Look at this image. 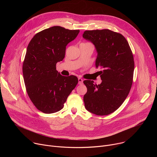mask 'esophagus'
Wrapping results in <instances>:
<instances>
[{
  "label": "esophagus",
  "instance_id": "obj_1",
  "mask_svg": "<svg viewBox=\"0 0 157 157\" xmlns=\"http://www.w3.org/2000/svg\"><path fill=\"white\" fill-rule=\"evenodd\" d=\"M83 82V80L81 78H78V84H82Z\"/></svg>",
  "mask_w": 157,
  "mask_h": 157
}]
</instances>
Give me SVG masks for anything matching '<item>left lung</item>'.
Returning <instances> with one entry per match:
<instances>
[{
  "label": "left lung",
  "mask_w": 157,
  "mask_h": 157,
  "mask_svg": "<svg viewBox=\"0 0 157 157\" xmlns=\"http://www.w3.org/2000/svg\"><path fill=\"white\" fill-rule=\"evenodd\" d=\"M82 37L92 42L98 53L96 67L102 82L85 80L86 109L98 116L114 113L124 102L132 87L134 61L128 41L121 33L108 29L86 30Z\"/></svg>",
  "instance_id": "8db88e82"
}]
</instances>
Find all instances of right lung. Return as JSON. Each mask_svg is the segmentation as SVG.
<instances>
[{"mask_svg": "<svg viewBox=\"0 0 157 157\" xmlns=\"http://www.w3.org/2000/svg\"><path fill=\"white\" fill-rule=\"evenodd\" d=\"M79 33L54 26L37 33L27 47L22 67L24 82L30 100L43 113L62 109L78 82L74 75H61L56 64L63 59L66 45Z\"/></svg>", "mask_w": 157, "mask_h": 157, "instance_id": "obj_1", "label": "right lung"}]
</instances>
